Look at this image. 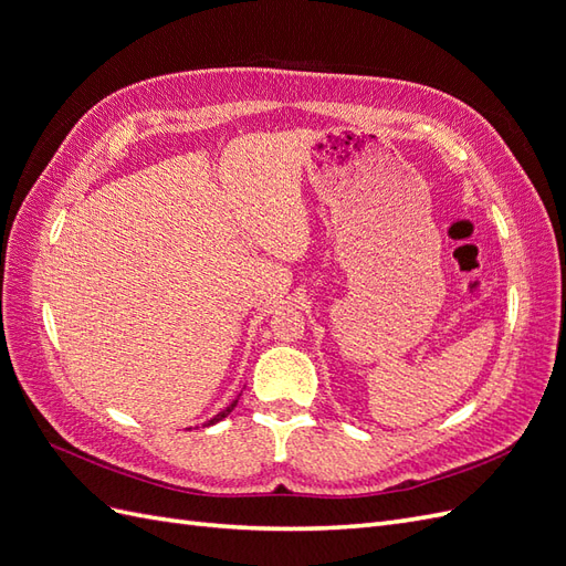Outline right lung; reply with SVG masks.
Wrapping results in <instances>:
<instances>
[{
    "label": "right lung",
    "instance_id": "add662e5",
    "mask_svg": "<svg viewBox=\"0 0 566 566\" xmlns=\"http://www.w3.org/2000/svg\"><path fill=\"white\" fill-rule=\"evenodd\" d=\"M238 399H241V394H238V397H235V399H233V401H231V403H229V406H227L224 410H219V413H217L214 418H210V420H205V422H202V427H210V424H214V422H219V420H224V418H227V416L231 413V410H233V408L238 406Z\"/></svg>",
    "mask_w": 566,
    "mask_h": 566
}]
</instances>
